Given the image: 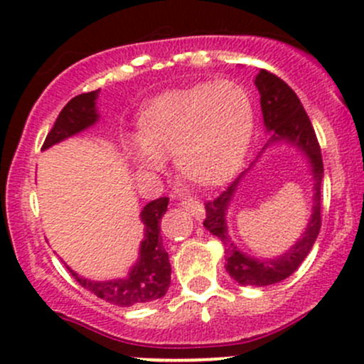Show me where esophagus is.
<instances>
[{"mask_svg": "<svg viewBox=\"0 0 364 364\" xmlns=\"http://www.w3.org/2000/svg\"><path fill=\"white\" fill-rule=\"evenodd\" d=\"M179 204H181V208H185L186 211L192 213V215L196 216L197 220H203L204 218V205L200 204V203H197V200L183 199Z\"/></svg>", "mask_w": 364, "mask_h": 364, "instance_id": "1", "label": "esophagus"}]
</instances>
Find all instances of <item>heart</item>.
Masks as SVG:
<instances>
[{
	"mask_svg": "<svg viewBox=\"0 0 364 364\" xmlns=\"http://www.w3.org/2000/svg\"><path fill=\"white\" fill-rule=\"evenodd\" d=\"M137 127L139 144L128 151L139 167L156 171L172 155L185 181L218 186L236 174L250 146L252 98L234 80L199 82L149 102Z\"/></svg>",
	"mask_w": 364,
	"mask_h": 364,
	"instance_id": "heart-1",
	"label": "heart"
}]
</instances>
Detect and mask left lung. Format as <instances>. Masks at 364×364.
Instances as JSON below:
<instances>
[{"label": "left lung", "instance_id": "left-lung-1", "mask_svg": "<svg viewBox=\"0 0 364 364\" xmlns=\"http://www.w3.org/2000/svg\"><path fill=\"white\" fill-rule=\"evenodd\" d=\"M257 90L260 93V107H262L264 124L267 130L273 132L271 141H285L292 142L297 148L303 149L311 161L315 178V196H314V213L311 220L304 230L303 237L291 248L287 253L273 260H257L252 257L245 255L230 243V237L227 234L225 225V211L230 203L234 190H236L240 178L230 183L216 199L205 203V220L204 227L213 234L220 237L225 245V269L237 284L241 285H264L278 284L291 277L299 267L304 257L314 247L315 240L321 230V183L324 176V167H322V153L318 146L317 135H315L311 121L306 111L301 105L299 98L294 91L291 90L287 82L280 79L274 73L267 70H260L255 79Z\"/></svg>", "mask_w": 364, "mask_h": 364}]
</instances>
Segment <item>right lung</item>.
<instances>
[{
	"instance_id": "1",
	"label": "right lung",
	"mask_w": 364,
	"mask_h": 364,
	"mask_svg": "<svg viewBox=\"0 0 364 364\" xmlns=\"http://www.w3.org/2000/svg\"><path fill=\"white\" fill-rule=\"evenodd\" d=\"M97 98L98 90L73 97L61 109L60 116L54 121V127L50 128L43 141L42 149H47L49 146L63 141L70 135L79 134L84 128L91 127L98 117L97 109H95ZM167 197H160V199L146 204V208L142 209L141 216L146 225V237L141 245L139 262L132 267L127 278L112 282H91L80 278L68 267L77 284L86 291L93 292L100 299L117 304V306L148 303V301L160 299L161 296H165L168 285H171V262H168V255L161 243L160 220L167 211Z\"/></svg>"
}]
</instances>
